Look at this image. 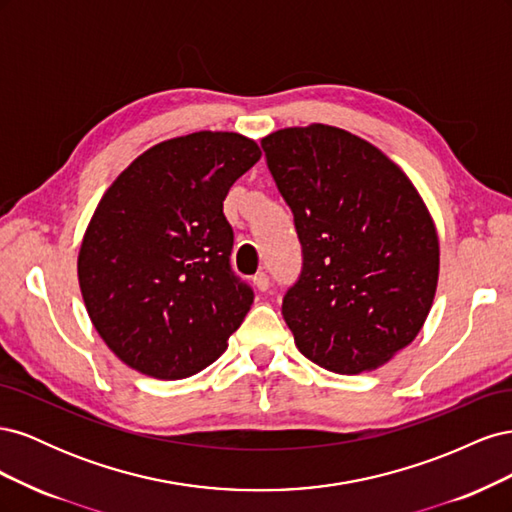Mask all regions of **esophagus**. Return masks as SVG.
I'll return each instance as SVG.
<instances>
[{
  "mask_svg": "<svg viewBox=\"0 0 512 512\" xmlns=\"http://www.w3.org/2000/svg\"><path fill=\"white\" fill-rule=\"evenodd\" d=\"M252 282H254V288L258 292H267L269 290V277H267V273H256Z\"/></svg>",
  "mask_w": 512,
  "mask_h": 512,
  "instance_id": "34e87169",
  "label": "esophagus"
}]
</instances>
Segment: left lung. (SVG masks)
<instances>
[{
    "mask_svg": "<svg viewBox=\"0 0 512 512\" xmlns=\"http://www.w3.org/2000/svg\"><path fill=\"white\" fill-rule=\"evenodd\" d=\"M260 145L303 245L282 305L294 344L335 374L389 363L423 329L438 288L440 241L425 200L348 130L309 123Z\"/></svg>",
    "mask_w": 512,
    "mask_h": 512,
    "instance_id": "8db88e82",
    "label": "left lung"
}]
</instances>
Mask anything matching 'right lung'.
I'll list each match as a JSON object with an SVG mask.
<instances>
[{"label":"right lung","instance_id":"1","mask_svg":"<svg viewBox=\"0 0 512 512\" xmlns=\"http://www.w3.org/2000/svg\"><path fill=\"white\" fill-rule=\"evenodd\" d=\"M260 156L237 132L168 138L100 198L76 273L91 324L128 367L158 380L194 376L241 327L254 292L230 273L224 198Z\"/></svg>","mask_w":512,"mask_h":512}]
</instances>
